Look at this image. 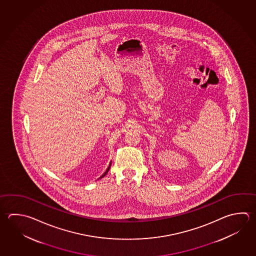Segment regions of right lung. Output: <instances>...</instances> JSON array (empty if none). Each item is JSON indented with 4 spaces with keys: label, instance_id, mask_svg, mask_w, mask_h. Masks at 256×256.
Returning a JSON list of instances; mask_svg holds the SVG:
<instances>
[{
    "label": "right lung",
    "instance_id": "1",
    "mask_svg": "<svg viewBox=\"0 0 256 256\" xmlns=\"http://www.w3.org/2000/svg\"><path fill=\"white\" fill-rule=\"evenodd\" d=\"M110 164H111V163H110V166H108V168H106V171H105V172H104V174H102V176H100V178H103V176H106V174H108V170H110Z\"/></svg>",
    "mask_w": 256,
    "mask_h": 256
}]
</instances>
